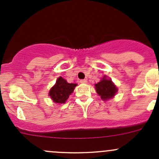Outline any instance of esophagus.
Returning a JSON list of instances; mask_svg holds the SVG:
<instances>
[{"mask_svg": "<svg viewBox=\"0 0 159 159\" xmlns=\"http://www.w3.org/2000/svg\"><path fill=\"white\" fill-rule=\"evenodd\" d=\"M80 82H81V84H86V83L88 82V81L86 79H82V80H81V81H80Z\"/></svg>", "mask_w": 159, "mask_h": 159, "instance_id": "1", "label": "esophagus"}]
</instances>
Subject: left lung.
Here are the masks:
<instances>
[{
	"instance_id": "8db88e82",
	"label": "left lung",
	"mask_w": 159,
	"mask_h": 159,
	"mask_svg": "<svg viewBox=\"0 0 159 159\" xmlns=\"http://www.w3.org/2000/svg\"><path fill=\"white\" fill-rule=\"evenodd\" d=\"M94 86L96 92L104 101L112 98L118 91V89L112 82L111 79L107 78V76H104V78L98 83L94 84Z\"/></svg>"
}]
</instances>
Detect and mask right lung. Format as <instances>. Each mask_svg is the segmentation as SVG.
Returning a JSON list of instances; mask_svg holds the SVG:
<instances>
[{
	"instance_id": "1",
	"label": "right lung",
	"mask_w": 159,
	"mask_h": 159,
	"mask_svg": "<svg viewBox=\"0 0 159 159\" xmlns=\"http://www.w3.org/2000/svg\"><path fill=\"white\" fill-rule=\"evenodd\" d=\"M76 85V84L68 83L66 80L59 77L55 84L50 90L49 96L54 103L65 104Z\"/></svg>"
}]
</instances>
